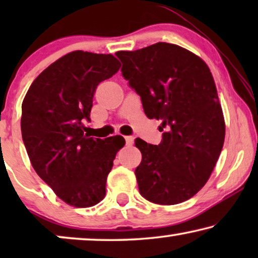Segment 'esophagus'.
<instances>
[{
  "label": "esophagus",
  "instance_id": "obj_1",
  "mask_svg": "<svg viewBox=\"0 0 258 258\" xmlns=\"http://www.w3.org/2000/svg\"><path fill=\"white\" fill-rule=\"evenodd\" d=\"M124 139H125L126 146H133V143H134V137L133 136H125Z\"/></svg>",
  "mask_w": 258,
  "mask_h": 258
}]
</instances>
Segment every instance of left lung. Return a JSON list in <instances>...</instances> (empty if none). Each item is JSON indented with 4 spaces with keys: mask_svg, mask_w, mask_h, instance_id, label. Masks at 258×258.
<instances>
[{
    "mask_svg": "<svg viewBox=\"0 0 258 258\" xmlns=\"http://www.w3.org/2000/svg\"><path fill=\"white\" fill-rule=\"evenodd\" d=\"M116 56L147 117L162 119V130L167 128L158 146L135 140L142 154L135 170L140 194L163 206L184 202L209 179L224 143V116L209 67L165 42Z\"/></svg>",
    "mask_w": 258,
    "mask_h": 258,
    "instance_id": "obj_1",
    "label": "left lung"
}]
</instances>
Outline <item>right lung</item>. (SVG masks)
<instances>
[{"label":"right lung","instance_id":"obj_1","mask_svg":"<svg viewBox=\"0 0 258 258\" xmlns=\"http://www.w3.org/2000/svg\"><path fill=\"white\" fill-rule=\"evenodd\" d=\"M111 54L82 50L62 56L44 69L22 102L21 132L31 165L63 202L89 208L105 196V183L122 136L105 140L84 134L95 90L118 72Z\"/></svg>","mask_w":258,"mask_h":258}]
</instances>
